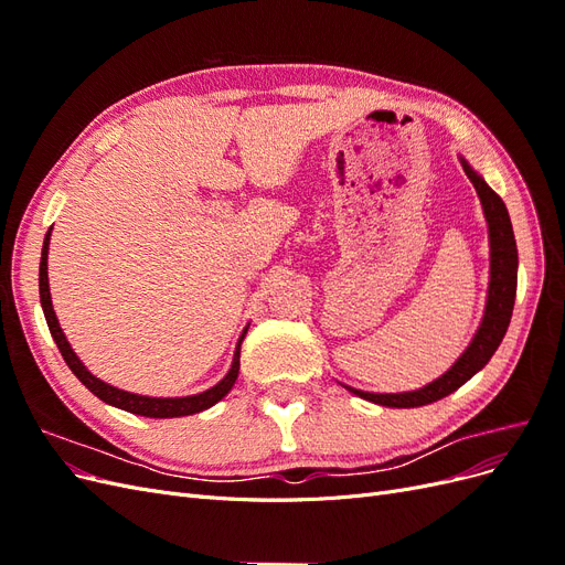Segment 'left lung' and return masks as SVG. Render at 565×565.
<instances>
[{"mask_svg":"<svg viewBox=\"0 0 565 565\" xmlns=\"http://www.w3.org/2000/svg\"><path fill=\"white\" fill-rule=\"evenodd\" d=\"M461 167L473 183L478 198L483 204V214L488 221V235H490V285H488V301L486 313L481 320V328L476 330L471 344L467 351L457 358V363L431 384L417 391L405 393H370L347 386L355 396H361L370 403L386 405V407H419L429 405L440 398L450 396L461 384L469 382L478 370H483L492 353L498 351L502 339L507 334L511 311H514L516 299V268H519V252L514 241V228H511V218L504 207L502 198L492 191L483 181V177L473 172L469 162L461 158Z\"/></svg>","mask_w":565,"mask_h":565,"instance_id":"8db88e82","label":"left lung"}]
</instances>
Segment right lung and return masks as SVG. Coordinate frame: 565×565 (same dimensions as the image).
Returning a JSON list of instances; mask_svg holds the SVG:
<instances>
[{
    "label": "right lung",
    "instance_id": "add662e5",
    "mask_svg": "<svg viewBox=\"0 0 565 565\" xmlns=\"http://www.w3.org/2000/svg\"><path fill=\"white\" fill-rule=\"evenodd\" d=\"M49 237H51V228L44 237V247H42V262H40V301H42V311L49 324V332L54 337L56 347L63 355V361L67 363V367L73 370L75 377L87 386L94 396H98L104 403L119 407V409H127L131 415H141V417H152V419H169V417H185V415H195L202 413V409L212 407L214 403H218L221 398L226 396V393L233 388L235 380H237V372H241V344L247 334V328L243 330L241 339H237V347L233 353V363L231 370L224 380H221L216 386L195 393V396H183V398H150V396H139V393H129L122 391L117 386H110L106 382H100L98 377L84 367V363L77 358V353L67 344V339L61 330L58 318L54 313V306H51V292H49V276H46V256H49Z\"/></svg>",
    "mask_w": 565,
    "mask_h": 565
}]
</instances>
